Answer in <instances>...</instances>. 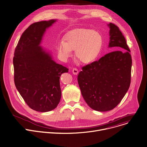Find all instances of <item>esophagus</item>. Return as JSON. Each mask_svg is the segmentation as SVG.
<instances>
[{
  "instance_id": "1",
  "label": "esophagus",
  "mask_w": 147,
  "mask_h": 147,
  "mask_svg": "<svg viewBox=\"0 0 147 147\" xmlns=\"http://www.w3.org/2000/svg\"><path fill=\"white\" fill-rule=\"evenodd\" d=\"M72 72H73V73L74 74L76 75V74H77L78 73V69L77 68H73L72 69Z\"/></svg>"
}]
</instances>
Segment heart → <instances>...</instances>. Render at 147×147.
Returning a JSON list of instances; mask_svg holds the SVG:
<instances>
[{
  "label": "heart",
  "mask_w": 147,
  "mask_h": 147,
  "mask_svg": "<svg viewBox=\"0 0 147 147\" xmlns=\"http://www.w3.org/2000/svg\"><path fill=\"white\" fill-rule=\"evenodd\" d=\"M103 45V38L97 31L88 28H78L69 32L64 41L57 45V51L64 60L75 50L76 58L82 63L93 62L99 56Z\"/></svg>",
  "instance_id": "b5f03b06"
}]
</instances>
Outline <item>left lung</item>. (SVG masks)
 <instances>
[{
    "mask_svg": "<svg viewBox=\"0 0 147 147\" xmlns=\"http://www.w3.org/2000/svg\"><path fill=\"white\" fill-rule=\"evenodd\" d=\"M110 27L109 47L116 50L82 67L78 83L83 98L93 110L114 109L128 90L131 81L132 60L126 39L119 28Z\"/></svg>",
    "mask_w": 147,
    "mask_h": 147,
    "instance_id": "8db88e82",
    "label": "left lung"
}]
</instances>
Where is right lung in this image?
<instances>
[{
  "label": "right lung",
  "instance_id": "1",
  "mask_svg": "<svg viewBox=\"0 0 147 147\" xmlns=\"http://www.w3.org/2000/svg\"><path fill=\"white\" fill-rule=\"evenodd\" d=\"M56 20L31 24L22 33L13 58L15 85L27 105L39 112L55 109L61 98L60 77L69 69L40 47L45 29Z\"/></svg>",
  "mask_w": 147,
  "mask_h": 147
}]
</instances>
